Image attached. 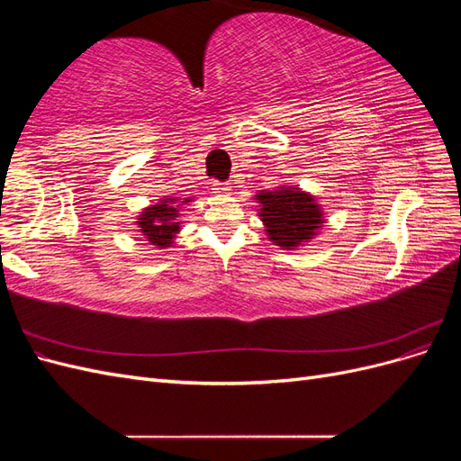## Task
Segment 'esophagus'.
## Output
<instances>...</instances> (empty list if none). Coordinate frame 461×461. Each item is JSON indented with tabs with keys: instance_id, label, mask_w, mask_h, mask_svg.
Returning a JSON list of instances; mask_svg holds the SVG:
<instances>
[{
	"instance_id": "1",
	"label": "esophagus",
	"mask_w": 461,
	"mask_h": 461,
	"mask_svg": "<svg viewBox=\"0 0 461 461\" xmlns=\"http://www.w3.org/2000/svg\"><path fill=\"white\" fill-rule=\"evenodd\" d=\"M230 188H232V186H230V183H221V180H213V190H215V192L227 194Z\"/></svg>"
}]
</instances>
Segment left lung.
Returning <instances> with one entry per match:
<instances>
[{"label":"left lung","mask_w":461,"mask_h":461,"mask_svg":"<svg viewBox=\"0 0 461 461\" xmlns=\"http://www.w3.org/2000/svg\"><path fill=\"white\" fill-rule=\"evenodd\" d=\"M259 215L269 239L286 249L313 239L323 217L315 200L298 188L261 192L258 196Z\"/></svg>","instance_id":"left-lung-1"}]
</instances>
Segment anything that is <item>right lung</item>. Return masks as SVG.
I'll list each match as a JSON object with an SVG mask.
<instances>
[{"label":"right lung","instance_id":"add662e5","mask_svg":"<svg viewBox=\"0 0 461 461\" xmlns=\"http://www.w3.org/2000/svg\"><path fill=\"white\" fill-rule=\"evenodd\" d=\"M188 202V200H185ZM178 205L175 203V198H165L161 203L146 207L144 213L138 221L142 234L153 246L169 248L173 244L175 234L178 232Z\"/></svg>","mask_w":461,"mask_h":461}]
</instances>
